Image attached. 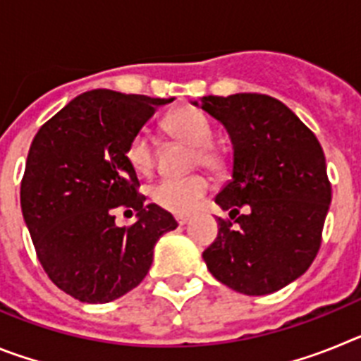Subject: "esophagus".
I'll list each match as a JSON object with an SVG mask.
<instances>
[{"instance_id":"esophagus-1","label":"esophagus","mask_w":361,"mask_h":361,"mask_svg":"<svg viewBox=\"0 0 361 361\" xmlns=\"http://www.w3.org/2000/svg\"><path fill=\"white\" fill-rule=\"evenodd\" d=\"M175 220H177L178 226H186L188 222H190V219H188V216H177V219H175Z\"/></svg>"}]
</instances>
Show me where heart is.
Instances as JSON below:
<instances>
[{
	"label": "heart",
	"instance_id": "b5f03b06",
	"mask_svg": "<svg viewBox=\"0 0 361 361\" xmlns=\"http://www.w3.org/2000/svg\"><path fill=\"white\" fill-rule=\"evenodd\" d=\"M166 130L178 139L193 146V168H208L219 171L224 168L226 157L215 141V130L209 117L195 106H180L164 121ZM126 161L137 173L149 175L155 170L157 157L155 146L148 132H137L126 146ZM209 178L206 175H191L186 178H164L149 190V199L157 208L171 215L186 216L195 213L208 195Z\"/></svg>",
	"mask_w": 361,
	"mask_h": 361
}]
</instances>
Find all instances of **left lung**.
<instances>
[{
    "mask_svg": "<svg viewBox=\"0 0 361 361\" xmlns=\"http://www.w3.org/2000/svg\"><path fill=\"white\" fill-rule=\"evenodd\" d=\"M200 106L224 124L233 142V177L215 197L231 212L219 216V237L202 253L206 266L233 291H279L304 275L320 250L331 204L324 149L269 95H206ZM242 205L250 209L245 216L238 214Z\"/></svg>",
    "mask_w": 361,
    "mask_h": 361,
    "instance_id": "8db88e82",
    "label": "left lung"
}]
</instances>
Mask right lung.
<instances>
[{
	"mask_svg": "<svg viewBox=\"0 0 361 361\" xmlns=\"http://www.w3.org/2000/svg\"><path fill=\"white\" fill-rule=\"evenodd\" d=\"M173 99L92 90L70 101L36 133L21 178V209L36 255L66 295L106 304L137 288L153 245L177 228L171 213L145 206L126 161L130 139ZM119 209L140 220L115 226Z\"/></svg>",
	"mask_w": 361,
	"mask_h": 361,
	"instance_id": "obj_1",
	"label": "right lung"
}]
</instances>
